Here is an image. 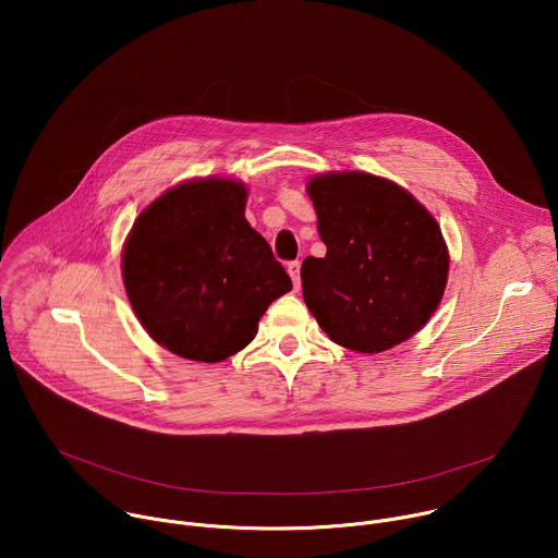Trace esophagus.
<instances>
[{"label":"esophagus","mask_w":558,"mask_h":558,"mask_svg":"<svg viewBox=\"0 0 558 558\" xmlns=\"http://www.w3.org/2000/svg\"><path fill=\"white\" fill-rule=\"evenodd\" d=\"M287 271H289V276H291V280H293V287L300 289V263H298V260L289 263V265H287Z\"/></svg>","instance_id":"obj_1"}]
</instances>
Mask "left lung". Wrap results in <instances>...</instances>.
<instances>
[{"label": "left lung", "instance_id": "obj_1", "mask_svg": "<svg viewBox=\"0 0 558 558\" xmlns=\"http://www.w3.org/2000/svg\"><path fill=\"white\" fill-rule=\"evenodd\" d=\"M325 258H304L302 295L340 347L379 353L415 336L441 302L448 247L430 211L404 187L366 172L313 177Z\"/></svg>", "mask_w": 558, "mask_h": 558}]
</instances>
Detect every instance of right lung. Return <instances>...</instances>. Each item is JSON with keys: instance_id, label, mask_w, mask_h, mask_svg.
Returning a JSON list of instances; mask_svg holds the SVG:
<instances>
[{"instance_id": "1", "label": "right lung", "mask_w": 558, "mask_h": 558, "mask_svg": "<svg viewBox=\"0 0 558 558\" xmlns=\"http://www.w3.org/2000/svg\"><path fill=\"white\" fill-rule=\"evenodd\" d=\"M245 203L241 181L209 177L168 190L132 225L125 293L149 338L181 357L222 362L245 349L267 306L291 291Z\"/></svg>"}]
</instances>
